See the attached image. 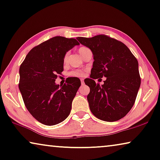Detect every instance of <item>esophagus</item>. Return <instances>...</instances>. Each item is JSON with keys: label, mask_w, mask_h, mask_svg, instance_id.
<instances>
[{"label": "esophagus", "mask_w": 160, "mask_h": 160, "mask_svg": "<svg viewBox=\"0 0 160 160\" xmlns=\"http://www.w3.org/2000/svg\"><path fill=\"white\" fill-rule=\"evenodd\" d=\"M80 80H81V83H82V85L84 84V79H83V78H81Z\"/></svg>", "instance_id": "esophagus-1"}]
</instances>
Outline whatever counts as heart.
<instances>
[{"label": "heart", "mask_w": 160, "mask_h": 160, "mask_svg": "<svg viewBox=\"0 0 160 160\" xmlns=\"http://www.w3.org/2000/svg\"><path fill=\"white\" fill-rule=\"evenodd\" d=\"M86 49H88V48L85 47H80L79 49V53L80 54V55L82 54V52L85 51ZM67 58H68V54H67L65 57H64V62H65L67 60ZM68 75L69 76H72V77H80V76H83L85 75V72L82 70H74L69 72Z\"/></svg>", "instance_id": "1"}]
</instances>
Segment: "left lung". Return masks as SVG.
<instances>
[{
    "label": "left lung",
    "mask_w": 160,
    "mask_h": 160,
    "mask_svg": "<svg viewBox=\"0 0 160 160\" xmlns=\"http://www.w3.org/2000/svg\"><path fill=\"white\" fill-rule=\"evenodd\" d=\"M77 39L93 55L90 78L85 80L90 87L87 99L90 111L108 122L123 118L134 104L141 85L137 59L123 43L106 35ZM103 77L107 78L103 85L94 82Z\"/></svg>",
    "instance_id": "obj_1"
}]
</instances>
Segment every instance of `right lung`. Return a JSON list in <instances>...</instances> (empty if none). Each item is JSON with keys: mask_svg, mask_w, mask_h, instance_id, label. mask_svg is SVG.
I'll return each instance as SVG.
<instances>
[{"mask_svg": "<svg viewBox=\"0 0 160 160\" xmlns=\"http://www.w3.org/2000/svg\"><path fill=\"white\" fill-rule=\"evenodd\" d=\"M79 42L75 39L55 37L28 52L19 68L18 88L27 110L38 121L53 126L68 118L80 80L70 78L57 85V75L63 71L64 57Z\"/></svg>", "mask_w": 160, "mask_h": 160, "instance_id": "right-lung-1", "label": "right lung"}]
</instances>
